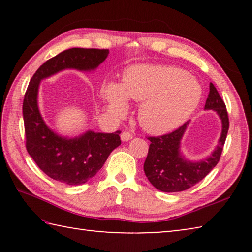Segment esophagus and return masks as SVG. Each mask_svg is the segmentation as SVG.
<instances>
[{
    "instance_id": "esophagus-1",
    "label": "esophagus",
    "mask_w": 252,
    "mask_h": 252,
    "mask_svg": "<svg viewBox=\"0 0 252 252\" xmlns=\"http://www.w3.org/2000/svg\"><path fill=\"white\" fill-rule=\"evenodd\" d=\"M133 138V135H132L131 133H129V132H126V131H125V132H122L121 133V140L123 142H126V141H130V140Z\"/></svg>"
}]
</instances>
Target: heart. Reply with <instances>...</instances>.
<instances>
[{
    "label": "heart",
    "mask_w": 252,
    "mask_h": 252,
    "mask_svg": "<svg viewBox=\"0 0 252 252\" xmlns=\"http://www.w3.org/2000/svg\"><path fill=\"white\" fill-rule=\"evenodd\" d=\"M102 94L116 116L126 112V99L142 102L138 112L140 126L150 133L163 134L192 114L201 100L202 88L180 67L141 64L126 72L122 84H104Z\"/></svg>",
    "instance_id": "obj_1"
}]
</instances>
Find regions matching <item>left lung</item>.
Wrapping results in <instances>:
<instances>
[{
  "instance_id": "left-lung-1",
  "label": "left lung",
  "mask_w": 252,
  "mask_h": 252,
  "mask_svg": "<svg viewBox=\"0 0 252 252\" xmlns=\"http://www.w3.org/2000/svg\"><path fill=\"white\" fill-rule=\"evenodd\" d=\"M204 109L216 111L222 123L218 146L211 156L204 160L189 161L180 151L181 139L189 122H186L171 133L148 138L151 143L143 170L148 180L158 190L163 192H179L189 189L201 181L219 162L227 139L229 118L224 102L212 83H210V91Z\"/></svg>"
}]
</instances>
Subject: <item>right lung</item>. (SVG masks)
I'll return each instance as SVG.
<instances>
[{"instance_id":"obj_1","label":"right lung","mask_w":252,"mask_h":252,"mask_svg":"<svg viewBox=\"0 0 252 252\" xmlns=\"http://www.w3.org/2000/svg\"><path fill=\"white\" fill-rule=\"evenodd\" d=\"M109 50L72 48L44 62L32 76L23 100L27 150L42 171L54 180L79 186L90 180L103 167L114 149L121 144L119 134L87 131L75 138H64L45 125L37 105L42 80L60 71H93L108 58Z\"/></svg>"}]
</instances>
